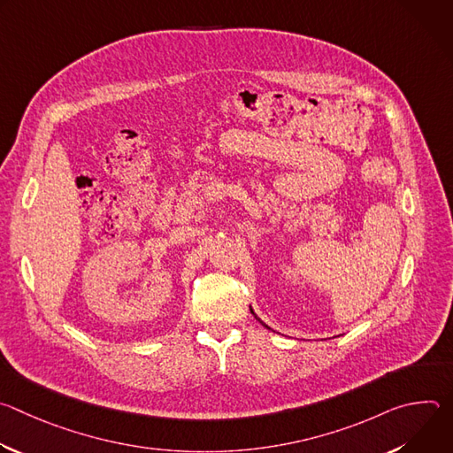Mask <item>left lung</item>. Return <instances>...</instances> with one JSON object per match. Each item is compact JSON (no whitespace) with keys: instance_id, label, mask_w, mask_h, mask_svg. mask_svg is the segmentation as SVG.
Returning <instances> with one entry per match:
<instances>
[{"instance_id":"left-lung-1","label":"left lung","mask_w":453,"mask_h":453,"mask_svg":"<svg viewBox=\"0 0 453 453\" xmlns=\"http://www.w3.org/2000/svg\"><path fill=\"white\" fill-rule=\"evenodd\" d=\"M250 311H252V310H250ZM252 313H254V311H252ZM257 320H260V319H257Z\"/></svg>"}]
</instances>
